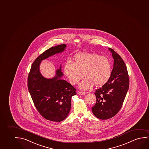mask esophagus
I'll return each mask as SVG.
<instances>
[{"mask_svg": "<svg viewBox=\"0 0 149 149\" xmlns=\"http://www.w3.org/2000/svg\"><path fill=\"white\" fill-rule=\"evenodd\" d=\"M78 94L79 95H85L86 94V92H78Z\"/></svg>", "mask_w": 149, "mask_h": 149, "instance_id": "34e87169", "label": "esophagus"}]
</instances>
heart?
Masks as SVG:
<instances>
[{
	"instance_id": "1",
	"label": "heart",
	"mask_w": 149,
	"mask_h": 149,
	"mask_svg": "<svg viewBox=\"0 0 149 149\" xmlns=\"http://www.w3.org/2000/svg\"><path fill=\"white\" fill-rule=\"evenodd\" d=\"M73 63L67 61L64 66V73L72 85L79 83L80 89L86 90L104 85L111 77L112 65L107 57L95 53H80L73 58Z\"/></svg>"
}]
</instances>
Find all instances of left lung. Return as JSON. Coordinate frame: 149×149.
Segmentation results:
<instances>
[{
	"label": "left lung",
	"mask_w": 149,
	"mask_h": 149,
	"mask_svg": "<svg viewBox=\"0 0 149 149\" xmlns=\"http://www.w3.org/2000/svg\"><path fill=\"white\" fill-rule=\"evenodd\" d=\"M114 59L113 68L109 81L95 91L93 114L101 120L112 118L119 112L129 87L128 71L124 60L111 48H108Z\"/></svg>",
	"instance_id": "8db88e82"
}]
</instances>
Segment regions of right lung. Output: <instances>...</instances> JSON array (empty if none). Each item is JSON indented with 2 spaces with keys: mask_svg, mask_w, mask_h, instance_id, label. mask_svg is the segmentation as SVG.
Here are the masks:
<instances>
[{
  "mask_svg": "<svg viewBox=\"0 0 149 149\" xmlns=\"http://www.w3.org/2000/svg\"><path fill=\"white\" fill-rule=\"evenodd\" d=\"M66 44L52 47L45 51L34 61L27 79V87L34 105L46 120L60 122L65 120L71 108V97L76 95V89L65 80L61 79L63 73L61 65L55 77H44L40 71L42 61L63 52Z\"/></svg>",
  "mask_w": 149,
  "mask_h": 149,
  "instance_id": "right-lung-1",
  "label": "right lung"
}]
</instances>
